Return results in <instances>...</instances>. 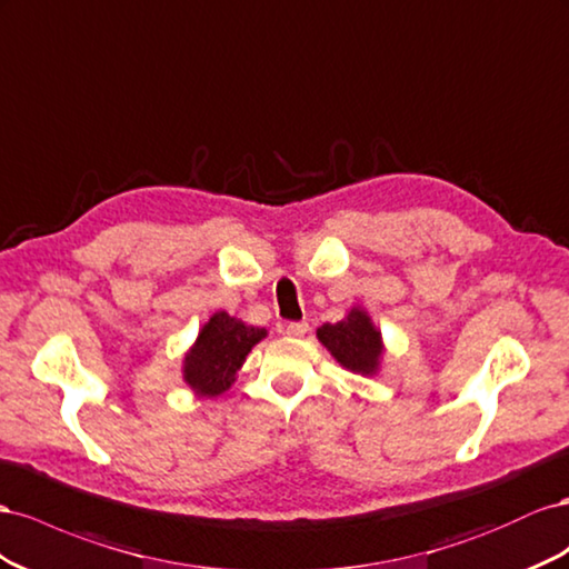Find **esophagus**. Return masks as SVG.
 Returning <instances> with one entry per match:
<instances>
[{"label": "esophagus", "mask_w": 569, "mask_h": 569, "mask_svg": "<svg viewBox=\"0 0 569 569\" xmlns=\"http://www.w3.org/2000/svg\"><path fill=\"white\" fill-rule=\"evenodd\" d=\"M307 331H310V323L307 321H290V323H286V333L288 336H305Z\"/></svg>", "instance_id": "obj_1"}]
</instances>
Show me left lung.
I'll return each mask as SVG.
<instances>
[{"label": "left lung", "instance_id": "obj_1", "mask_svg": "<svg viewBox=\"0 0 569 569\" xmlns=\"http://www.w3.org/2000/svg\"><path fill=\"white\" fill-rule=\"evenodd\" d=\"M317 336L346 369L357 371V375H375L377 371L383 350L381 333L371 327L362 310H352L343 321L323 323Z\"/></svg>", "mask_w": 569, "mask_h": 569}]
</instances>
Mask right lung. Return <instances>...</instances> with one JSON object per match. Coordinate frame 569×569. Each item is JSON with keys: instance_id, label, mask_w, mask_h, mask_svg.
Listing matches in <instances>:
<instances>
[{"instance_id": "obj_1", "label": "right lung", "mask_w": 569, "mask_h": 569, "mask_svg": "<svg viewBox=\"0 0 569 569\" xmlns=\"http://www.w3.org/2000/svg\"><path fill=\"white\" fill-rule=\"evenodd\" d=\"M264 336V329L246 327L226 312H217L204 323L192 350L186 355V381L202 396L223 393L233 383L248 352Z\"/></svg>"}]
</instances>
